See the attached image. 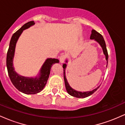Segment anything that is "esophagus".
<instances>
[{
	"mask_svg": "<svg viewBox=\"0 0 125 125\" xmlns=\"http://www.w3.org/2000/svg\"><path fill=\"white\" fill-rule=\"evenodd\" d=\"M65 58H66L65 56H64V55H62L60 57V59H59L60 62L62 63H63L64 61V60H65Z\"/></svg>",
	"mask_w": 125,
	"mask_h": 125,
	"instance_id": "34e87169",
	"label": "esophagus"
}]
</instances>
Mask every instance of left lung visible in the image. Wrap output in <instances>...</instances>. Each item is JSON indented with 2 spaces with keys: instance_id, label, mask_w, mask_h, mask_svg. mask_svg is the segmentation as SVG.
Returning <instances> with one entry per match:
<instances>
[{
  "instance_id": "8db88e82",
  "label": "left lung",
  "mask_w": 125,
  "mask_h": 125,
  "mask_svg": "<svg viewBox=\"0 0 125 125\" xmlns=\"http://www.w3.org/2000/svg\"><path fill=\"white\" fill-rule=\"evenodd\" d=\"M90 39H94V41H96L97 42H98L100 46H101L102 48L103 49V52H104V53L106 56V59L107 61V62H108V53H107V51L106 49V43L105 42L104 38H103L102 35L101 34H100L99 33H98L95 30L93 29L92 31V33L90 35ZM66 62H67V61H66ZM107 67V66H106ZM66 67V64L64 63L63 64V76H64V83H65V87L66 89L67 93L70 94V95L72 96L78 97V98H84V97H86L89 96L94 94V92H95L97 90V89L100 87V86H99L98 87H96V89H94L92 91H89V92H78L76 90H74L73 89H72L70 86L69 84L67 82V81L66 79V77L65 76V69Z\"/></svg>"
}]
</instances>
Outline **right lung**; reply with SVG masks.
<instances>
[{
  "label": "right lung",
  "instance_id": "add662e5",
  "mask_svg": "<svg viewBox=\"0 0 125 125\" xmlns=\"http://www.w3.org/2000/svg\"><path fill=\"white\" fill-rule=\"evenodd\" d=\"M33 25H35L33 21H29L13 35L6 57L8 74L13 84L21 92L31 94H38L43 89L49 76L52 66L56 63L59 62V61L57 59H47L41 67L39 75L35 78L22 76L15 71L13 66V59L15 54L16 44L22 31Z\"/></svg>",
  "mask_w": 125,
  "mask_h": 125
}]
</instances>
